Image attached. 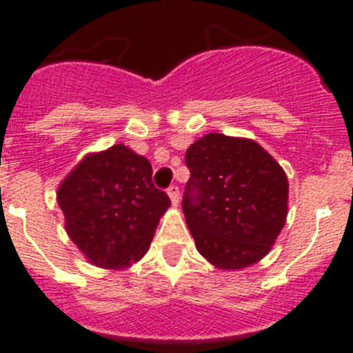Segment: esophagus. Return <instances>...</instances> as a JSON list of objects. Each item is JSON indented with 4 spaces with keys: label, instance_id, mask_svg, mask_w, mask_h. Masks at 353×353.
<instances>
[{
    "label": "esophagus",
    "instance_id": "obj_1",
    "mask_svg": "<svg viewBox=\"0 0 353 353\" xmlns=\"http://www.w3.org/2000/svg\"><path fill=\"white\" fill-rule=\"evenodd\" d=\"M168 196H170L171 203H173V207H179L180 203V191L179 187L176 185H171L170 189H168Z\"/></svg>",
    "mask_w": 353,
    "mask_h": 353
}]
</instances>
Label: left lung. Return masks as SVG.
Instances as JSON below:
<instances>
[{"label": "left lung", "instance_id": "1", "mask_svg": "<svg viewBox=\"0 0 353 353\" xmlns=\"http://www.w3.org/2000/svg\"><path fill=\"white\" fill-rule=\"evenodd\" d=\"M185 162L191 179L182 208L199 254L219 270L267 256L288 215L279 162L252 139L215 132L192 143Z\"/></svg>", "mask_w": 353, "mask_h": 353}]
</instances>
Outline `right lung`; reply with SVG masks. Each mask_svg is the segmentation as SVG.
<instances>
[{"instance_id": "obj_1", "label": "right lung", "mask_w": 353, "mask_h": 353, "mask_svg": "<svg viewBox=\"0 0 353 353\" xmlns=\"http://www.w3.org/2000/svg\"><path fill=\"white\" fill-rule=\"evenodd\" d=\"M65 230L101 269H127L150 249L171 201L152 183V164L125 145L86 154L61 180Z\"/></svg>"}]
</instances>
